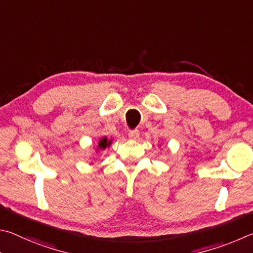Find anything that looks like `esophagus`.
I'll use <instances>...</instances> for the list:
<instances>
[{"label":"esophagus","mask_w":253,"mask_h":253,"mask_svg":"<svg viewBox=\"0 0 253 253\" xmlns=\"http://www.w3.org/2000/svg\"><path fill=\"white\" fill-rule=\"evenodd\" d=\"M139 136H140L139 130H130L129 131V138L131 140H138Z\"/></svg>","instance_id":"esophagus-1"}]
</instances>
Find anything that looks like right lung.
Listing matches in <instances>:
<instances>
[{
  "instance_id": "add662e5",
  "label": "right lung",
  "mask_w": 253,
  "mask_h": 253,
  "mask_svg": "<svg viewBox=\"0 0 253 253\" xmlns=\"http://www.w3.org/2000/svg\"><path fill=\"white\" fill-rule=\"evenodd\" d=\"M112 141H113L112 139L109 140L106 136H103V138H101L99 140V143H97V145H96V150L99 151V150H104L106 148H109L111 143H112Z\"/></svg>"
}]
</instances>
